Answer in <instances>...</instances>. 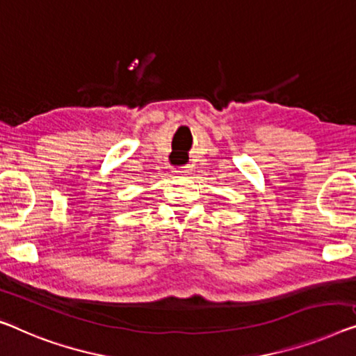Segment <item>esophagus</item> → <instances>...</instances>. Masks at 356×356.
Listing matches in <instances>:
<instances>
[{"instance_id":"esophagus-1","label":"esophagus","mask_w":356,"mask_h":356,"mask_svg":"<svg viewBox=\"0 0 356 356\" xmlns=\"http://www.w3.org/2000/svg\"><path fill=\"white\" fill-rule=\"evenodd\" d=\"M180 176H188L190 172H192V169H190V166H185L184 169H180V171H177Z\"/></svg>"}]
</instances>
